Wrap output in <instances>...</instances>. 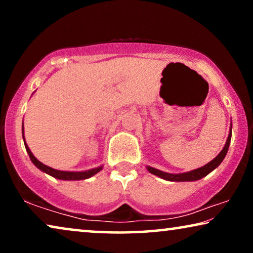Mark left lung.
<instances>
[{
  "label": "left lung",
  "instance_id": "1",
  "mask_svg": "<svg viewBox=\"0 0 253 253\" xmlns=\"http://www.w3.org/2000/svg\"><path fill=\"white\" fill-rule=\"evenodd\" d=\"M231 126H233V124L230 123L229 134H228L227 141H226V144H224L222 151H221L212 161H210L209 164L203 166V167L193 169V170H191V171L179 172V174H170V172L159 170V169L150 167V166H147L146 167L147 170L150 171L151 174L159 176L160 178L166 179V181H170V182H192V181H198V179L205 177V176L209 175L211 171H213L214 169L219 167L221 162L223 161V159L226 158L228 148H229V145H230V139H231Z\"/></svg>",
  "mask_w": 253,
  "mask_h": 253
}]
</instances>
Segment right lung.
I'll return each instance as SVG.
<instances>
[{"label":"right lung","instance_id":"obj_1","mask_svg":"<svg viewBox=\"0 0 253 253\" xmlns=\"http://www.w3.org/2000/svg\"><path fill=\"white\" fill-rule=\"evenodd\" d=\"M23 131V139H24V144H25V148L26 152L29 153V157L31 159V161L33 162V165L36 166L38 169H40L41 171L46 172V174L53 176V177L57 178V179H62V181H81V179H86L92 177L95 174H98L100 170H102L103 166H99L96 168H92L88 169V170H84V171H65V170H57V169H54L51 167H48V166L43 165L42 162H40L38 159L34 157L32 152L27 146L26 141H25V137H24V126L22 127Z\"/></svg>","mask_w":253,"mask_h":253}]
</instances>
